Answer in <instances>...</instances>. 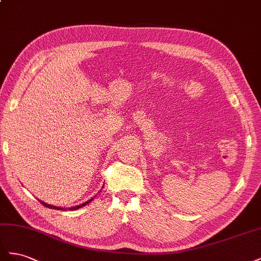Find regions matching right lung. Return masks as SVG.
I'll return each instance as SVG.
<instances>
[{"mask_svg": "<svg viewBox=\"0 0 261 261\" xmlns=\"http://www.w3.org/2000/svg\"><path fill=\"white\" fill-rule=\"evenodd\" d=\"M95 198V197H94ZM94 198H92V199H89V200H87L86 202H84V203H82V204H79V205H76V206H72V207H69V209H65V207H60V206H56V205H52V204H48V203H46V202H43V201H41V200H39L40 202L44 205V206H47V207H49V209H55V210H77V209H80V207H82V206H84V205H86L87 203H91V201H93V199Z\"/></svg>", "mask_w": 261, "mask_h": 261, "instance_id": "add662e5", "label": "right lung"}]
</instances>
